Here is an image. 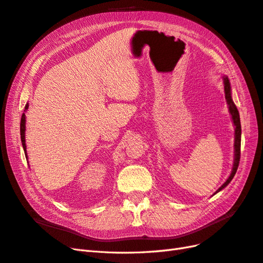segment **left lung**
<instances>
[{
	"label": "left lung",
	"mask_w": 263,
	"mask_h": 263,
	"mask_svg": "<svg viewBox=\"0 0 263 263\" xmlns=\"http://www.w3.org/2000/svg\"><path fill=\"white\" fill-rule=\"evenodd\" d=\"M224 87H225V98H226V101L229 105V112H230V114H232L234 125L236 126V128H235V160H234L233 171H232V173H230L229 178L227 179V181L224 183V184H222L216 191V193L219 192V191L224 189L225 186H227L229 184V182L233 180V178L235 177V174L237 172L238 165H239V161H240V144H241L240 117H239V112H238V109L232 99V91H230V83H229L228 78H224Z\"/></svg>",
	"instance_id": "1"
}]
</instances>
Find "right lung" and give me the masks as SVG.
<instances>
[{"label":"right lung","instance_id":"obj_1","mask_svg":"<svg viewBox=\"0 0 263 263\" xmlns=\"http://www.w3.org/2000/svg\"><path fill=\"white\" fill-rule=\"evenodd\" d=\"M28 108V104H26L25 106V110H27ZM21 139H22V145L24 148V151L26 154V145H25V113H23L22 118H21ZM27 157V154H26Z\"/></svg>","mask_w":263,"mask_h":263}]
</instances>
